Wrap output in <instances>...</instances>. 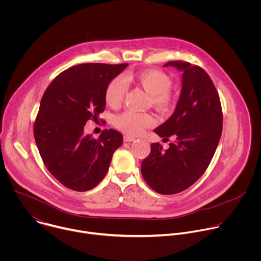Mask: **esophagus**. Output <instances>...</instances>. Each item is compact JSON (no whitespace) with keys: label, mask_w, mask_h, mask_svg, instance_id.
Instances as JSON below:
<instances>
[{"label":"esophagus","mask_w":261,"mask_h":261,"mask_svg":"<svg viewBox=\"0 0 261 261\" xmlns=\"http://www.w3.org/2000/svg\"><path fill=\"white\" fill-rule=\"evenodd\" d=\"M134 139H135V137H133V136H129V135H125V136H124V141H126V142L133 141Z\"/></svg>","instance_id":"34e87169"}]
</instances>
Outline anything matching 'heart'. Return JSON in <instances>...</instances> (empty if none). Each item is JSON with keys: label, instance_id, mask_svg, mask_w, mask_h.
<instances>
[{"label": "heart", "instance_id": "b5f03b06", "mask_svg": "<svg viewBox=\"0 0 261 261\" xmlns=\"http://www.w3.org/2000/svg\"><path fill=\"white\" fill-rule=\"evenodd\" d=\"M127 81H132L141 86L148 94L155 106L160 109H168L173 96L169 89L171 79L160 70H144L128 74ZM128 87L123 76H116L111 80L105 89V101L111 107H118L123 102ZM116 126L129 135H138L155 123L153 115L148 113L129 109L116 118Z\"/></svg>", "mask_w": 261, "mask_h": 261}]
</instances>
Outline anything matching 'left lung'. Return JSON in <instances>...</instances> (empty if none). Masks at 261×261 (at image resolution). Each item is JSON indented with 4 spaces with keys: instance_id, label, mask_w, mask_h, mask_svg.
Listing matches in <instances>:
<instances>
[{
    "instance_id": "8db88e82",
    "label": "left lung",
    "mask_w": 261,
    "mask_h": 261,
    "mask_svg": "<svg viewBox=\"0 0 261 261\" xmlns=\"http://www.w3.org/2000/svg\"><path fill=\"white\" fill-rule=\"evenodd\" d=\"M164 66L182 72L181 92L172 116L154 131L175 140L167 150L152 143L141 174L154 191L170 195L188 189L206 170L222 134L223 114L219 94L201 67L184 61Z\"/></svg>"
}]
</instances>
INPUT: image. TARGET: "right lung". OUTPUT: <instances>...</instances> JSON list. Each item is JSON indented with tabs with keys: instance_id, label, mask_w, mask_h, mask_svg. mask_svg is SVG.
Segmentation results:
<instances>
[{
	"instance_id": "1",
	"label": "right lung",
	"mask_w": 261,
	"mask_h": 261,
	"mask_svg": "<svg viewBox=\"0 0 261 261\" xmlns=\"http://www.w3.org/2000/svg\"><path fill=\"white\" fill-rule=\"evenodd\" d=\"M128 64L86 63L61 72L45 90L34 123V137L48 171L65 187L89 191L104 178L123 136L104 129L86 135L89 120L105 108V89Z\"/></svg>"
}]
</instances>
